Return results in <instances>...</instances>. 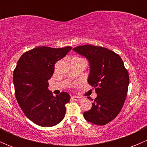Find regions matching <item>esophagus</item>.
I'll return each mask as SVG.
<instances>
[{
    "label": "esophagus",
    "instance_id": "obj_1",
    "mask_svg": "<svg viewBox=\"0 0 147 147\" xmlns=\"http://www.w3.org/2000/svg\"><path fill=\"white\" fill-rule=\"evenodd\" d=\"M72 100H75V101H80V100H81V97H77V96H72Z\"/></svg>",
    "mask_w": 147,
    "mask_h": 147
}]
</instances>
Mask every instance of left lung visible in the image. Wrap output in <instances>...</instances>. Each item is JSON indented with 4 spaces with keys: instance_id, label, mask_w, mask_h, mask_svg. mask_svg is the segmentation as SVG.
<instances>
[{
    "instance_id": "8db88e82",
    "label": "left lung",
    "mask_w": 147,
    "mask_h": 147,
    "mask_svg": "<svg viewBox=\"0 0 147 147\" xmlns=\"http://www.w3.org/2000/svg\"><path fill=\"white\" fill-rule=\"evenodd\" d=\"M73 50L88 60L87 81L97 94L92 108L83 116L89 122L105 125L117 116L124 105L129 82L128 72L119 55L107 48L85 45Z\"/></svg>"
}]
</instances>
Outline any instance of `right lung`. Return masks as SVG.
Listing matches in <instances>:
<instances>
[{"instance_id": "1", "label": "right lung", "mask_w": 147, "mask_h": 147, "mask_svg": "<svg viewBox=\"0 0 147 147\" xmlns=\"http://www.w3.org/2000/svg\"><path fill=\"white\" fill-rule=\"evenodd\" d=\"M71 50L70 46L36 47L23 53L14 69L16 100L28 119L41 127L57 125L65 117L70 96L62 92L54 97L47 89V81L53 76L55 64Z\"/></svg>"}]
</instances>
